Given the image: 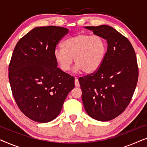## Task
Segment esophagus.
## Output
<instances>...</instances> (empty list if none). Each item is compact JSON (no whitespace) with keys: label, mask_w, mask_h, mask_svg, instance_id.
Here are the masks:
<instances>
[{"label":"esophagus","mask_w":147,"mask_h":147,"mask_svg":"<svg viewBox=\"0 0 147 147\" xmlns=\"http://www.w3.org/2000/svg\"><path fill=\"white\" fill-rule=\"evenodd\" d=\"M75 86H76V87H79L80 86L79 81H78V79L77 78H75Z\"/></svg>","instance_id":"1"}]
</instances>
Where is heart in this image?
<instances>
[{
    "mask_svg": "<svg viewBox=\"0 0 147 147\" xmlns=\"http://www.w3.org/2000/svg\"><path fill=\"white\" fill-rule=\"evenodd\" d=\"M62 47L56 48L53 52L62 71L69 69L74 58L76 71L92 74L101 66L107 51V43L101 36L80 33L63 41Z\"/></svg>",
    "mask_w": 147,
    "mask_h": 147,
    "instance_id": "heart-1",
    "label": "heart"
}]
</instances>
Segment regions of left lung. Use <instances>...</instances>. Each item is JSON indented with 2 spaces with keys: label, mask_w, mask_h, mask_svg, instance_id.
I'll list each match as a JSON object with an SVG mask.
<instances>
[{
  "label": "left lung",
  "mask_w": 147,
  "mask_h": 147,
  "mask_svg": "<svg viewBox=\"0 0 147 147\" xmlns=\"http://www.w3.org/2000/svg\"><path fill=\"white\" fill-rule=\"evenodd\" d=\"M107 41L108 49L97 71L79 78L84 108L90 117L108 121L129 104L138 78L134 48L127 38L108 25L86 27Z\"/></svg>",
  "instance_id": "obj_1"
}]
</instances>
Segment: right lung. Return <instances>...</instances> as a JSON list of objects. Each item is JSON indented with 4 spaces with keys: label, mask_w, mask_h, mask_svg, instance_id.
Instances as JSON below:
<instances>
[{
    "label": "right lung",
    "mask_w": 147,
    "mask_h": 147,
    "mask_svg": "<svg viewBox=\"0 0 147 147\" xmlns=\"http://www.w3.org/2000/svg\"><path fill=\"white\" fill-rule=\"evenodd\" d=\"M68 32L56 26L35 27L14 49L9 67L12 93L21 111L33 121L55 119L75 87L74 78L57 67L53 55Z\"/></svg>",
    "instance_id": "1"
}]
</instances>
